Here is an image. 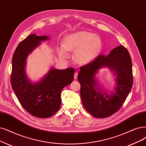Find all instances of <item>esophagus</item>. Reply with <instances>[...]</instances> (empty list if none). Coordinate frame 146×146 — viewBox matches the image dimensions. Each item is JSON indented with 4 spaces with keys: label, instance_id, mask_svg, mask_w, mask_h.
<instances>
[{
    "label": "esophagus",
    "instance_id": "obj_1",
    "mask_svg": "<svg viewBox=\"0 0 146 146\" xmlns=\"http://www.w3.org/2000/svg\"><path fill=\"white\" fill-rule=\"evenodd\" d=\"M78 72H75L74 75V78L75 79H77V78H78Z\"/></svg>",
    "mask_w": 146,
    "mask_h": 146
}]
</instances>
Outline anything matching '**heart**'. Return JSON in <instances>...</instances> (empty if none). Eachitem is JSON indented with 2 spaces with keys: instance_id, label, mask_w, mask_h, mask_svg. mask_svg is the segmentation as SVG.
Returning a JSON list of instances; mask_svg holds the SVG:
<instances>
[{
  "instance_id": "obj_1",
  "label": "heart",
  "mask_w": 146,
  "mask_h": 146,
  "mask_svg": "<svg viewBox=\"0 0 146 146\" xmlns=\"http://www.w3.org/2000/svg\"><path fill=\"white\" fill-rule=\"evenodd\" d=\"M102 47L100 38L87 31H78L65 38L63 46L58 48L59 56L68 57V51H74V60L80 64H87L99 55Z\"/></svg>"
}]
</instances>
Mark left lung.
Here are the masks:
<instances>
[{
  "label": "left lung",
  "mask_w": 146,
  "mask_h": 146,
  "mask_svg": "<svg viewBox=\"0 0 146 146\" xmlns=\"http://www.w3.org/2000/svg\"><path fill=\"white\" fill-rule=\"evenodd\" d=\"M104 66L110 68L116 75V87L111 94L102 90L95 78L98 70ZM80 70L78 79L85 109L100 118L110 117L119 110L133 85L132 60L126 48L118 46L109 55H99Z\"/></svg>",
  "instance_id": "1"
}]
</instances>
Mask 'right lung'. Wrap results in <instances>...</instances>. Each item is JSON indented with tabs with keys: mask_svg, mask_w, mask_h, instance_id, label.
<instances>
[{
	"mask_svg": "<svg viewBox=\"0 0 146 146\" xmlns=\"http://www.w3.org/2000/svg\"><path fill=\"white\" fill-rule=\"evenodd\" d=\"M47 36L31 34L20 42L14 53L11 83L13 90L23 108L38 118L52 116L59 109L62 89L71 84L74 69L57 70L51 68L39 82L33 84L27 77L26 59L41 41L48 40Z\"/></svg>",
	"mask_w": 146,
	"mask_h": 146,
	"instance_id": "obj_1",
	"label": "right lung"
}]
</instances>
